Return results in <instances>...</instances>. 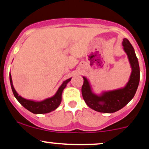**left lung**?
I'll list each match as a JSON object with an SVG mask.
<instances>
[{
    "instance_id": "8db88e82",
    "label": "left lung",
    "mask_w": 149,
    "mask_h": 149,
    "mask_svg": "<svg viewBox=\"0 0 149 149\" xmlns=\"http://www.w3.org/2000/svg\"><path fill=\"white\" fill-rule=\"evenodd\" d=\"M122 45L132 69L129 80L125 87L103 91L100 95H97L92 90L89 80L83 76L84 80L81 90L83 97L87 105L96 111L107 113L118 111L132 100L137 90L140 76L139 61L132 45L127 38L123 39Z\"/></svg>"
}]
</instances>
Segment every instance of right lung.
Instances as JSON below:
<instances>
[{
  "label": "right lung",
  "instance_id": "right-lung-1",
  "mask_svg": "<svg viewBox=\"0 0 149 149\" xmlns=\"http://www.w3.org/2000/svg\"><path fill=\"white\" fill-rule=\"evenodd\" d=\"M71 78H70L69 79L64 80L57 90V92L52 97L42 101H34L26 100V99L23 98L20 95H19V94L17 92L14 86H13L11 74H10V85H11L12 90H13L15 97L25 109L35 114L47 113L52 111H54L56 109H57L61 104V95H62L63 90L66 87L68 83L71 81Z\"/></svg>",
  "mask_w": 149,
  "mask_h": 149
}]
</instances>
